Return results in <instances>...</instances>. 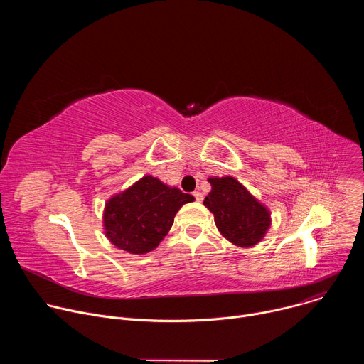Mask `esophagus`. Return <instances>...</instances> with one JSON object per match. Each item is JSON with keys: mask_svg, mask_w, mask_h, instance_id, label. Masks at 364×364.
Here are the masks:
<instances>
[{"mask_svg": "<svg viewBox=\"0 0 364 364\" xmlns=\"http://www.w3.org/2000/svg\"><path fill=\"white\" fill-rule=\"evenodd\" d=\"M193 196H194L196 201H198V203L203 200V194H201L200 191H194V193H193Z\"/></svg>", "mask_w": 364, "mask_h": 364, "instance_id": "esophagus-1", "label": "esophagus"}]
</instances>
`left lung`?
I'll list each match as a JSON object with an SVG mask.
<instances>
[{"label": "left lung", "mask_w": 364, "mask_h": 364, "mask_svg": "<svg viewBox=\"0 0 364 364\" xmlns=\"http://www.w3.org/2000/svg\"><path fill=\"white\" fill-rule=\"evenodd\" d=\"M212 190L203 204L215 216L220 235L239 247L261 242L271 228V212L235 177H209Z\"/></svg>", "instance_id": "1"}]
</instances>
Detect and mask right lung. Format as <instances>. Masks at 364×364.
<instances>
[{"label":"right lung","mask_w":364,"mask_h":364,"mask_svg":"<svg viewBox=\"0 0 364 364\" xmlns=\"http://www.w3.org/2000/svg\"><path fill=\"white\" fill-rule=\"evenodd\" d=\"M191 201V194L181 193L157 177L144 176L107 201L103 230L118 249L144 255L160 245L170 232L177 212Z\"/></svg>","instance_id":"1"}]
</instances>
